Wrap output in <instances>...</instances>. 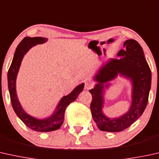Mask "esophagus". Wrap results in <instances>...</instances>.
Returning <instances> with one entry per match:
<instances>
[{
    "mask_svg": "<svg viewBox=\"0 0 159 159\" xmlns=\"http://www.w3.org/2000/svg\"><path fill=\"white\" fill-rule=\"evenodd\" d=\"M92 87H93V84H92L90 82L87 81L84 82V89H89L90 88H92Z\"/></svg>",
    "mask_w": 159,
    "mask_h": 159,
    "instance_id": "1",
    "label": "esophagus"
}]
</instances>
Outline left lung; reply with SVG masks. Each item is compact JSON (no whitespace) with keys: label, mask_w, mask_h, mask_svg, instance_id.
<instances>
[{"label":"left lung","mask_w":159,"mask_h":159,"mask_svg":"<svg viewBox=\"0 0 159 159\" xmlns=\"http://www.w3.org/2000/svg\"><path fill=\"white\" fill-rule=\"evenodd\" d=\"M125 49L118 53V59H110L97 71L93 80L97 83L89 93L92 116L98 128L107 132H120L129 127L142 116L148 103L151 84V72L142 47L134 39L123 43ZM120 75L131 84V102L128 111L116 118H110L103 112L106 89L111 82Z\"/></svg>","instance_id":"obj_1"}]
</instances>
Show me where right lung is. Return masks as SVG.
<instances>
[{"label": "right lung", "instance_id": "obj_1", "mask_svg": "<svg viewBox=\"0 0 159 159\" xmlns=\"http://www.w3.org/2000/svg\"><path fill=\"white\" fill-rule=\"evenodd\" d=\"M47 41V38L43 37H25L16 49L12 63L8 72V86L13 110L27 127L38 132H49L59 129L64 123V112L66 107L77 99L80 93L83 90L84 86V83L77 85L69 95L63 96L53 113L47 118L41 119L35 118L25 111L19 102L16 93V78L18 71L26 53L34 46L41 44Z\"/></svg>", "mask_w": 159, "mask_h": 159}]
</instances>
